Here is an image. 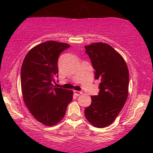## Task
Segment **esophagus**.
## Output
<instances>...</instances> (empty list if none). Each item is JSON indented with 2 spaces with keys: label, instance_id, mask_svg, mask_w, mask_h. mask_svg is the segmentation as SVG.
I'll return each mask as SVG.
<instances>
[{
  "label": "esophagus",
  "instance_id": "esophagus-1",
  "mask_svg": "<svg viewBox=\"0 0 153 153\" xmlns=\"http://www.w3.org/2000/svg\"><path fill=\"white\" fill-rule=\"evenodd\" d=\"M74 93H75V95H77V96H79V95H81V94L83 93L82 92H81V91H74Z\"/></svg>",
  "mask_w": 153,
  "mask_h": 153
}]
</instances>
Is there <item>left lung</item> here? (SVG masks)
<instances>
[{"mask_svg":"<svg viewBox=\"0 0 153 153\" xmlns=\"http://www.w3.org/2000/svg\"><path fill=\"white\" fill-rule=\"evenodd\" d=\"M95 69V78L99 80L98 95H92V103L85 109V117L90 124L104 128L112 124L128 96L129 70L123 57L109 44L95 43L85 46Z\"/></svg>","mask_w":153,"mask_h":153,"instance_id":"8db88e82","label":"left lung"}]
</instances>
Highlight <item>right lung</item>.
Returning a JSON list of instances; mask_svg holds the SVG:
<instances>
[{
    "instance_id": "add662e5",
    "label": "right lung",
    "mask_w": 153,
    "mask_h": 153,
    "mask_svg": "<svg viewBox=\"0 0 153 153\" xmlns=\"http://www.w3.org/2000/svg\"><path fill=\"white\" fill-rule=\"evenodd\" d=\"M70 45L54 41L32 48L21 67V91L34 118L47 126L58 124L65 115L73 92L53 85L58 78L59 55Z\"/></svg>"
}]
</instances>
